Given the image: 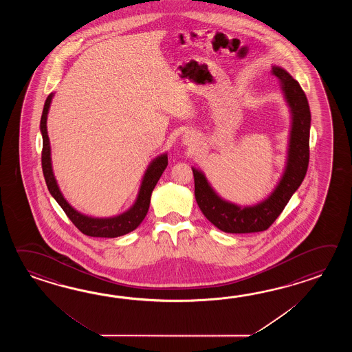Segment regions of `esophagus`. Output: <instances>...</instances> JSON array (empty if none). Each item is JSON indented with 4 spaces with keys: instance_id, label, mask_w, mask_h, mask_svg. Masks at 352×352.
Instances as JSON below:
<instances>
[{
    "instance_id": "obj_1",
    "label": "esophagus",
    "mask_w": 352,
    "mask_h": 352,
    "mask_svg": "<svg viewBox=\"0 0 352 352\" xmlns=\"http://www.w3.org/2000/svg\"><path fill=\"white\" fill-rule=\"evenodd\" d=\"M195 141H196V135H195L194 132H186L185 135H182V142L187 144V146L192 144Z\"/></svg>"
}]
</instances>
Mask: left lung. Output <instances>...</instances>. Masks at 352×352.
Segmentation results:
<instances>
[{"label":"left lung","instance_id":"1","mask_svg":"<svg viewBox=\"0 0 352 352\" xmlns=\"http://www.w3.org/2000/svg\"><path fill=\"white\" fill-rule=\"evenodd\" d=\"M285 103L291 113V129L285 171L264 200L254 205H238L217 194L201 170L192 167L195 199L202 214L221 232L247 234L267 230L276 221L306 176L309 161L311 112L305 91L283 67L273 65Z\"/></svg>","mask_w":352,"mask_h":352}]
</instances>
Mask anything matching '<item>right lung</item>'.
Wrapping results in <instances>:
<instances>
[{
	"mask_svg": "<svg viewBox=\"0 0 352 352\" xmlns=\"http://www.w3.org/2000/svg\"><path fill=\"white\" fill-rule=\"evenodd\" d=\"M54 94L55 93H50L49 97L46 98L43 116L40 120V132L43 135L41 165H43V173L45 177L46 186L49 188L50 194L61 206V209L65 211V214L73 221V224L85 235L96 236V238H117V236H122L128 232H133L138 228V225L142 223L143 219L147 215V211L150 209L152 191L168 164L167 153L165 152L151 161L150 165L147 166L144 175H143L141 186H140L138 194L135 197V204L124 212L111 217H88L85 214H82L80 211L74 209L67 201V199L60 191L58 181L54 175L53 164H52V147H50V140H49L47 127H46L47 114H49Z\"/></svg>",
	"mask_w": 352,
	"mask_h": 352,
	"instance_id": "obj_1",
	"label": "right lung"
}]
</instances>
